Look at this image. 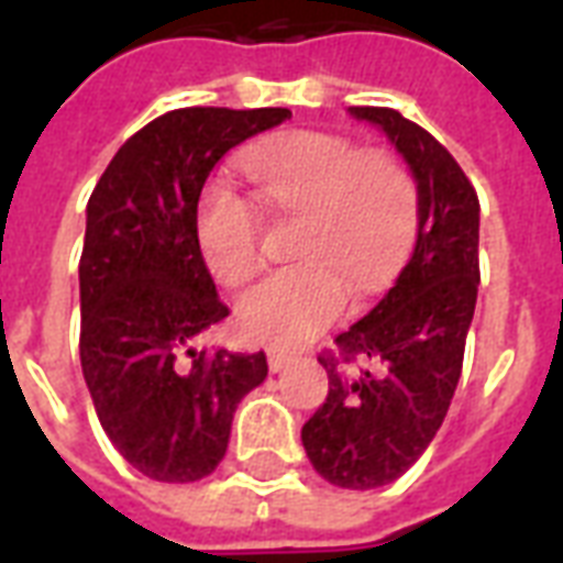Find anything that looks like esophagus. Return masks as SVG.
<instances>
[{
  "mask_svg": "<svg viewBox=\"0 0 563 563\" xmlns=\"http://www.w3.org/2000/svg\"><path fill=\"white\" fill-rule=\"evenodd\" d=\"M291 362H295V356H291V353L277 351V347H272V351H268V368H272L274 374H277V371H283V368H289Z\"/></svg>",
  "mask_w": 563,
  "mask_h": 563,
  "instance_id": "1",
  "label": "esophagus"
}]
</instances>
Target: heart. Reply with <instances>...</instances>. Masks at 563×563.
Listing matches in <instances>:
<instances>
[{"instance_id": "b5f03b06", "label": "heart", "mask_w": 563, "mask_h": 563, "mask_svg": "<svg viewBox=\"0 0 563 563\" xmlns=\"http://www.w3.org/2000/svg\"><path fill=\"white\" fill-rule=\"evenodd\" d=\"M265 201L300 219L295 256L303 263L265 274L236 300L242 333L303 344L333 324L351 298L379 289L409 245L418 212L415 180L388 154H360L344 136L298 131L242 161ZM198 247L219 280L242 283L260 263V216L236 189L201 195Z\"/></svg>"}]
</instances>
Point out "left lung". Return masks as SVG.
Listing matches in <instances>:
<instances>
[{
	"instance_id": "1",
	"label": "left lung",
	"mask_w": 563,
	"mask_h": 563,
	"mask_svg": "<svg viewBox=\"0 0 563 563\" xmlns=\"http://www.w3.org/2000/svg\"><path fill=\"white\" fill-rule=\"evenodd\" d=\"M394 145L418 187L409 263L368 316L335 342L379 371L351 374L321 356L330 391L303 423L309 462L330 485L383 488L418 462L444 423L462 376L479 291V198L453 154L391 108H347Z\"/></svg>"
}]
</instances>
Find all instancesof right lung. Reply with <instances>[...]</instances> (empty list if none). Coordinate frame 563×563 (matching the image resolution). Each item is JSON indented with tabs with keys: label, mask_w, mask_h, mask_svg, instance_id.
Returning <instances> with one entry per match:
<instances>
[{
	"label": "right lung",
	"mask_w": 563,
	"mask_h": 563,
	"mask_svg": "<svg viewBox=\"0 0 563 563\" xmlns=\"http://www.w3.org/2000/svg\"><path fill=\"white\" fill-rule=\"evenodd\" d=\"M286 119V108L169 110L119 148L90 195L78 265L84 383L104 435L148 479L210 476L233 411L268 376L263 351L195 347L228 318L195 216L216 163Z\"/></svg>",
	"instance_id": "add662e5"
}]
</instances>
